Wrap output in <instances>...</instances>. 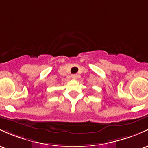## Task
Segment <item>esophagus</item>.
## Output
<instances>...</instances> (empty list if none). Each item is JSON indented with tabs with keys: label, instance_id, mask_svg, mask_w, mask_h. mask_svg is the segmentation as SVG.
Here are the masks:
<instances>
[{
	"label": "esophagus",
	"instance_id": "1",
	"mask_svg": "<svg viewBox=\"0 0 148 148\" xmlns=\"http://www.w3.org/2000/svg\"><path fill=\"white\" fill-rule=\"evenodd\" d=\"M71 78H72L73 79H76L77 78V74H72V75H71Z\"/></svg>",
	"mask_w": 148,
	"mask_h": 148
}]
</instances>
